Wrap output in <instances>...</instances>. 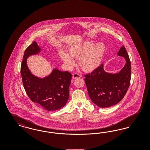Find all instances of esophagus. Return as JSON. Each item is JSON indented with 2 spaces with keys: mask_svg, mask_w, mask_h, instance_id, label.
<instances>
[{
  "mask_svg": "<svg viewBox=\"0 0 150 150\" xmlns=\"http://www.w3.org/2000/svg\"><path fill=\"white\" fill-rule=\"evenodd\" d=\"M81 76V75L78 73H75L72 75V78L73 79L78 78H80Z\"/></svg>",
  "mask_w": 150,
  "mask_h": 150,
  "instance_id": "34e87169",
  "label": "esophagus"
}]
</instances>
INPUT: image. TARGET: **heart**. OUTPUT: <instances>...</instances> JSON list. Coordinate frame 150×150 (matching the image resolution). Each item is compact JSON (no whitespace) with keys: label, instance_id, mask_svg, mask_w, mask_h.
I'll list each match as a JSON object with an SVG mask.
<instances>
[{"label":"heart","instance_id":"heart-1","mask_svg":"<svg viewBox=\"0 0 150 150\" xmlns=\"http://www.w3.org/2000/svg\"><path fill=\"white\" fill-rule=\"evenodd\" d=\"M106 50L103 43L93 44L92 42H87L80 45H75L69 50V54L64 52L59 53L60 57L68 67H71L74 61L71 57L78 58L80 67L86 72L92 71L100 64Z\"/></svg>","mask_w":150,"mask_h":150}]
</instances>
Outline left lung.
I'll use <instances>...</instances> for the list:
<instances>
[{"label":"left lung","instance_id":"left-lung-1","mask_svg":"<svg viewBox=\"0 0 150 150\" xmlns=\"http://www.w3.org/2000/svg\"><path fill=\"white\" fill-rule=\"evenodd\" d=\"M117 54L124 57L126 64L118 74L105 71L100 64L90 74L84 75L89 97L101 108L111 107L120 102L127 92L131 78V64L128 54L122 46Z\"/></svg>","mask_w":150,"mask_h":150}]
</instances>
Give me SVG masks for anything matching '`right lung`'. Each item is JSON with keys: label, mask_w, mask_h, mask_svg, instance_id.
Instances as JSON below:
<instances>
[{"label": "right lung", "mask_w": 150, "mask_h": 150, "mask_svg": "<svg viewBox=\"0 0 150 150\" xmlns=\"http://www.w3.org/2000/svg\"><path fill=\"white\" fill-rule=\"evenodd\" d=\"M40 51L35 41L26 49L21 65L23 86L30 99L49 111H56L64 106L69 98V86L72 75L69 71L57 69L43 79L33 75L26 64V59Z\"/></svg>", "instance_id": "obj_1"}]
</instances>
